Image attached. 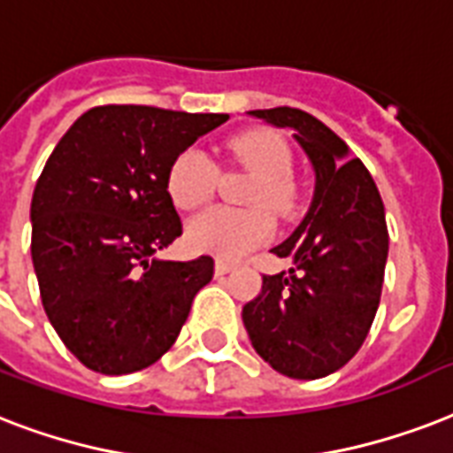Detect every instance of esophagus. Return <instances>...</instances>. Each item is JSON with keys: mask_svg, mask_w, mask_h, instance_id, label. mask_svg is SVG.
I'll use <instances>...</instances> for the list:
<instances>
[{"mask_svg": "<svg viewBox=\"0 0 453 453\" xmlns=\"http://www.w3.org/2000/svg\"><path fill=\"white\" fill-rule=\"evenodd\" d=\"M234 268V264H227V261H216V275H219V278H223V275H227V273L233 271Z\"/></svg>", "mask_w": 453, "mask_h": 453, "instance_id": "obj_1", "label": "esophagus"}]
</instances>
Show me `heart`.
Returning <instances> with one entry per match:
<instances>
[{"label":"heart","instance_id":"heart-1","mask_svg":"<svg viewBox=\"0 0 453 453\" xmlns=\"http://www.w3.org/2000/svg\"><path fill=\"white\" fill-rule=\"evenodd\" d=\"M227 154L237 164L257 173L247 192L254 209L234 211L213 206L188 223L189 247L220 258H240L273 237L271 209L278 216H292L299 202L292 171V151L280 134L271 130H247L227 142ZM165 188L173 203L180 209H196L209 202L216 189V165L203 151L188 150L168 168Z\"/></svg>","mask_w":453,"mask_h":453}]
</instances>
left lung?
I'll use <instances>...</instances> for the list:
<instances>
[{"instance_id":"left-lung-1","label":"left lung","mask_w":453,"mask_h":453,"mask_svg":"<svg viewBox=\"0 0 453 453\" xmlns=\"http://www.w3.org/2000/svg\"><path fill=\"white\" fill-rule=\"evenodd\" d=\"M247 113L292 130L316 185L302 223L273 247L295 268L264 275L242 320L273 371L295 380L326 378L361 349L375 319L389 250L385 206L365 165L319 119L289 106Z\"/></svg>"}]
</instances>
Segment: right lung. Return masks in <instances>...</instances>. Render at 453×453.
I'll return each mask as SVG.
<instances>
[{"mask_svg":"<svg viewBox=\"0 0 453 453\" xmlns=\"http://www.w3.org/2000/svg\"><path fill=\"white\" fill-rule=\"evenodd\" d=\"M227 119L96 106L51 151L30 203V251L44 313L89 371L126 375L157 364L211 282V257L157 254L182 234L168 168Z\"/></svg>","mask_w":453,"mask_h":453,"instance_id":"1","label":"right lung"}]
</instances>
